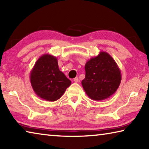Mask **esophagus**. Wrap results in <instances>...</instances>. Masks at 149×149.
<instances>
[{"instance_id":"obj_1","label":"esophagus","mask_w":149,"mask_h":149,"mask_svg":"<svg viewBox=\"0 0 149 149\" xmlns=\"http://www.w3.org/2000/svg\"><path fill=\"white\" fill-rule=\"evenodd\" d=\"M74 81L75 83H77V82H79V78H78L77 77H75L74 79Z\"/></svg>"}]
</instances>
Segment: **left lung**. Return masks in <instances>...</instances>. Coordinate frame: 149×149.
<instances>
[{
    "mask_svg": "<svg viewBox=\"0 0 149 149\" xmlns=\"http://www.w3.org/2000/svg\"><path fill=\"white\" fill-rule=\"evenodd\" d=\"M85 77L81 84L90 99L102 100L116 91L122 80L116 62L107 52H100L85 65Z\"/></svg>",
    "mask_w": 149,
    "mask_h": 149,
    "instance_id": "obj_1",
    "label": "left lung"
}]
</instances>
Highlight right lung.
Wrapping results in <instances>:
<instances>
[{
    "label": "right lung",
    "instance_id": "1",
    "mask_svg": "<svg viewBox=\"0 0 149 149\" xmlns=\"http://www.w3.org/2000/svg\"><path fill=\"white\" fill-rule=\"evenodd\" d=\"M33 89L39 97L56 101L71 85V81L59 70L56 57L45 54L35 62L30 73Z\"/></svg>",
    "mask_w": 149,
    "mask_h": 149
}]
</instances>
